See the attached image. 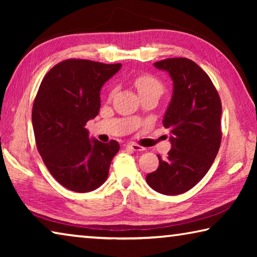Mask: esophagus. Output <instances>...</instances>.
Instances as JSON below:
<instances>
[{"instance_id":"1","label":"esophagus","mask_w":257,"mask_h":257,"mask_svg":"<svg viewBox=\"0 0 257 257\" xmlns=\"http://www.w3.org/2000/svg\"><path fill=\"white\" fill-rule=\"evenodd\" d=\"M127 149L132 150V151H136V152H143V151L146 150L145 147H143V146L138 145V144H134V143H130V144H127Z\"/></svg>"}]
</instances>
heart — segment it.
<instances>
[{"label": "heart", "mask_w": 257, "mask_h": 257, "mask_svg": "<svg viewBox=\"0 0 257 257\" xmlns=\"http://www.w3.org/2000/svg\"><path fill=\"white\" fill-rule=\"evenodd\" d=\"M135 86L138 90L139 95L146 93H159L161 94L163 90V85L158 78L149 75V73H143L135 78Z\"/></svg>", "instance_id": "obj_1"}]
</instances>
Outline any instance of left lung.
Wrapping results in <instances>:
<instances>
[{
  "instance_id": "obj_1",
  "label": "left lung",
  "mask_w": 257,
  "mask_h": 257,
  "mask_svg": "<svg viewBox=\"0 0 257 257\" xmlns=\"http://www.w3.org/2000/svg\"><path fill=\"white\" fill-rule=\"evenodd\" d=\"M154 66L173 80L163 119L172 147L167 158L158 155V170L146 176V182L160 194L179 195L201 181L215 160L222 138V105L210 77L194 61L172 58Z\"/></svg>"
}]
</instances>
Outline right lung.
Wrapping results in <instances>:
<instances>
[{
    "instance_id": "add662e5",
    "label": "right lung",
    "mask_w": 257,
    "mask_h": 257,
    "mask_svg": "<svg viewBox=\"0 0 257 257\" xmlns=\"http://www.w3.org/2000/svg\"><path fill=\"white\" fill-rule=\"evenodd\" d=\"M120 68L121 63L64 60L46 73L35 97L32 120L37 150L54 179L76 193L102 186L120 150L116 141L104 144L88 138L85 128L98 114L104 82Z\"/></svg>"
}]
</instances>
